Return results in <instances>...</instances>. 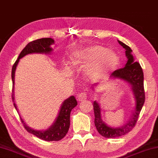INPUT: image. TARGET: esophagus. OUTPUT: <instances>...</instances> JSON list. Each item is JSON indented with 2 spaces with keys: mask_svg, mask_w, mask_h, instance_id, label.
<instances>
[{
  "mask_svg": "<svg viewBox=\"0 0 158 158\" xmlns=\"http://www.w3.org/2000/svg\"><path fill=\"white\" fill-rule=\"evenodd\" d=\"M87 99V94L85 93H79L77 95V100L79 102H82V101L85 100Z\"/></svg>",
  "mask_w": 158,
  "mask_h": 158,
  "instance_id": "obj_1",
  "label": "esophagus"
}]
</instances>
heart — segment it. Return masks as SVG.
<instances>
[{
	"label": "heart",
	"instance_id": "b5f03b06",
	"mask_svg": "<svg viewBox=\"0 0 158 158\" xmlns=\"http://www.w3.org/2000/svg\"><path fill=\"white\" fill-rule=\"evenodd\" d=\"M72 63L77 66L89 67L87 75L94 79L114 71L120 64V58L116 52L103 45H92L73 52Z\"/></svg>",
	"mask_w": 158,
	"mask_h": 158
}]
</instances>
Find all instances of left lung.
Segmentation results:
<instances>
[{
    "label": "left lung",
    "mask_w": 158,
    "mask_h": 158,
    "mask_svg": "<svg viewBox=\"0 0 158 158\" xmlns=\"http://www.w3.org/2000/svg\"><path fill=\"white\" fill-rule=\"evenodd\" d=\"M118 43L126 50V56L128 58L125 67L117 69L111 73L110 78L119 79L125 81L131 86L135 98V108L132 112L129 121L121 127L113 128L106 124L101 117V108L97 101H94L93 108L94 113V125L99 134L106 138H116L125 135L131 131L136 121L144 103L145 95L144 89V73L139 63L134 61L132 56V50L129 46L118 40ZM94 89V87H92Z\"/></svg>",
    "instance_id": "obj_1"
}]
</instances>
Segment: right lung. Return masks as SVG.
Listing matches in <instances>:
<instances>
[{"label":"right lung","instance_id":"right-lung-1","mask_svg":"<svg viewBox=\"0 0 158 158\" xmlns=\"http://www.w3.org/2000/svg\"><path fill=\"white\" fill-rule=\"evenodd\" d=\"M54 43V40L52 38H41L30 42L26 45L22 51L20 52L19 56L14 63L11 71V79L13 82V89H12V100L14 102V106L17 110V107L14 103V77H15V71L17 66L19 59L30 53H45L49 54L52 51V49L50 48V45ZM77 106V101L74 98V96H71L70 98H67L64 101L60 107V109L58 113V115L56 118V121L52 126L48 128V129L44 131H37L31 129L29 127L24 121L22 120L25 129L29 133L34 134L41 139L52 142V141H59L62 139L66 136L67 132L69 131L70 127V114L72 109Z\"/></svg>","mask_w":158,"mask_h":158}]
</instances>
